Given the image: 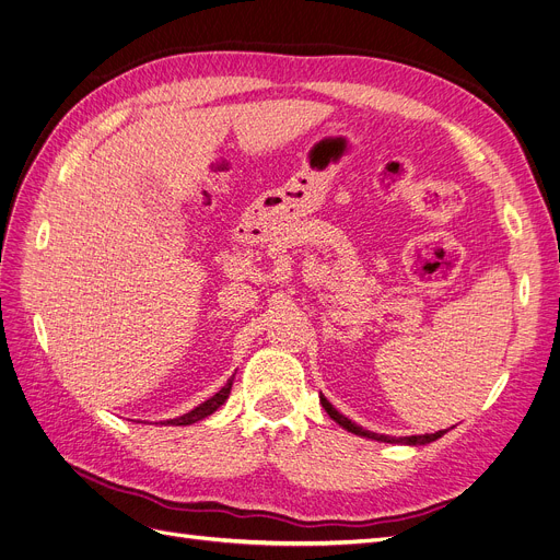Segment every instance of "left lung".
I'll list each match as a JSON object with an SVG mask.
<instances>
[{
    "label": "left lung",
    "mask_w": 560,
    "mask_h": 560,
    "mask_svg": "<svg viewBox=\"0 0 560 560\" xmlns=\"http://www.w3.org/2000/svg\"><path fill=\"white\" fill-rule=\"evenodd\" d=\"M322 398V406H324V410L330 415V419L332 421H337L341 429H346L349 433H353V435H360V438H366V440H376V442H387V444H408V446H421V444H431V442H435V440H440L444 433H448V429H444V431H435V433H425V435H408V438H392V435H383V433H374V431H364L362 425H358L355 421H351L349 417H343L339 410H335L332 408V404L328 401V398L322 394L318 396ZM451 429H454V425H451Z\"/></svg>",
    "instance_id": "obj_1"
}]
</instances>
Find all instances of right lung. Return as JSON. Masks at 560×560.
Wrapping results in <instances>:
<instances>
[{
    "instance_id": "1",
    "label": "right lung",
    "mask_w": 560,
    "mask_h": 560,
    "mask_svg": "<svg viewBox=\"0 0 560 560\" xmlns=\"http://www.w3.org/2000/svg\"><path fill=\"white\" fill-rule=\"evenodd\" d=\"M232 381H234V376L214 394L211 398H207L205 404H200V406H196L194 410H189L186 415H182V417H175V419H168V421H164V425H191V423H196V421H202L205 417H209V415H214L225 401H228V396H230V389H232Z\"/></svg>"
}]
</instances>
